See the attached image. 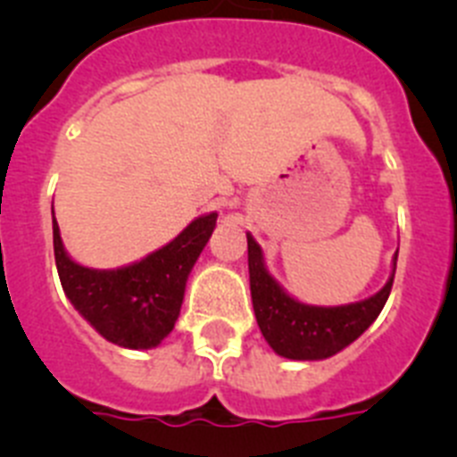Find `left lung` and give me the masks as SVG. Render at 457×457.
Returning a JSON list of instances; mask_svg holds the SVG:
<instances>
[{"mask_svg": "<svg viewBox=\"0 0 457 457\" xmlns=\"http://www.w3.org/2000/svg\"><path fill=\"white\" fill-rule=\"evenodd\" d=\"M249 286H252L253 313L270 348L281 357L327 359L359 338L379 316L394 286V274L379 293L364 302L345 306H309L293 300L263 268V252L247 236Z\"/></svg>", "mask_w": 457, "mask_h": 457, "instance_id": "8db88e82", "label": "left lung"}]
</instances>
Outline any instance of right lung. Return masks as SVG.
Returning a JSON list of instances; mask_svg holds the SVG:
<instances>
[{
    "instance_id": "right-lung-1",
    "label": "right lung",
    "mask_w": 457,
    "mask_h": 457,
    "mask_svg": "<svg viewBox=\"0 0 457 457\" xmlns=\"http://www.w3.org/2000/svg\"><path fill=\"white\" fill-rule=\"evenodd\" d=\"M215 224L217 215L210 212L139 263L88 270L63 252L54 220V261L68 300L107 341L132 350L155 348L176 325L187 277Z\"/></svg>"
}]
</instances>
